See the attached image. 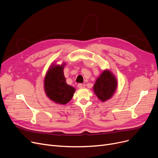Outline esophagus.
Listing matches in <instances>:
<instances>
[{"instance_id":"obj_1","label":"esophagus","mask_w":158,"mask_h":158,"mask_svg":"<svg viewBox=\"0 0 158 158\" xmlns=\"http://www.w3.org/2000/svg\"><path fill=\"white\" fill-rule=\"evenodd\" d=\"M85 85L84 84H82V83H79L77 85V87L79 88H85Z\"/></svg>"}]
</instances>
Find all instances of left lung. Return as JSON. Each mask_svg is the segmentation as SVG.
I'll return each mask as SVG.
<instances>
[{
	"label": "left lung",
	"instance_id": "1",
	"mask_svg": "<svg viewBox=\"0 0 158 158\" xmlns=\"http://www.w3.org/2000/svg\"><path fill=\"white\" fill-rule=\"evenodd\" d=\"M117 86V81L114 75L109 70L104 71L94 86V93L102 102L110 99L114 94Z\"/></svg>",
	"mask_w": 158,
	"mask_h": 158
}]
</instances>
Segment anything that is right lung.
I'll use <instances>...</instances> for the list:
<instances>
[{
    "instance_id": "right-lung-1",
    "label": "right lung",
    "mask_w": 158,
    "mask_h": 158,
    "mask_svg": "<svg viewBox=\"0 0 158 158\" xmlns=\"http://www.w3.org/2000/svg\"><path fill=\"white\" fill-rule=\"evenodd\" d=\"M44 87L47 97L57 104L68 103L73 97L75 88L66 84L63 65H53L46 74Z\"/></svg>"
}]
</instances>
